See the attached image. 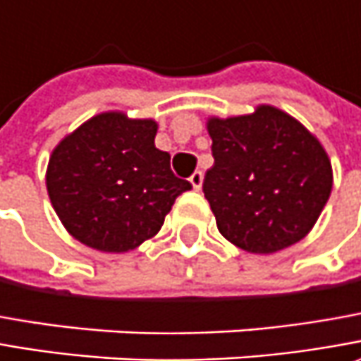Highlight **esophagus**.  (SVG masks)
<instances>
[{"label":"esophagus","mask_w":361,"mask_h":361,"mask_svg":"<svg viewBox=\"0 0 361 361\" xmlns=\"http://www.w3.org/2000/svg\"><path fill=\"white\" fill-rule=\"evenodd\" d=\"M190 181H192L193 190H202V183H204V173H202V171H193Z\"/></svg>","instance_id":"1"}]
</instances>
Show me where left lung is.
<instances>
[{
  "label": "left lung",
  "mask_w": 361,
  "mask_h": 361,
  "mask_svg": "<svg viewBox=\"0 0 361 361\" xmlns=\"http://www.w3.org/2000/svg\"><path fill=\"white\" fill-rule=\"evenodd\" d=\"M214 166L204 195L219 233L252 254H274L307 235L331 193V164L304 126L278 107L209 118Z\"/></svg>",
  "instance_id": "1"
}]
</instances>
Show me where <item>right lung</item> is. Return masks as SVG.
Listing matches in <instances>:
<instances>
[{"label":"right lung","mask_w":361,"mask_h":361,"mask_svg":"<svg viewBox=\"0 0 361 361\" xmlns=\"http://www.w3.org/2000/svg\"><path fill=\"white\" fill-rule=\"evenodd\" d=\"M154 119L106 111L87 119L54 149L47 193L66 230L87 247L123 254L154 238L180 193L192 183L173 176L157 149Z\"/></svg>","instance_id":"right-lung-1"}]
</instances>
